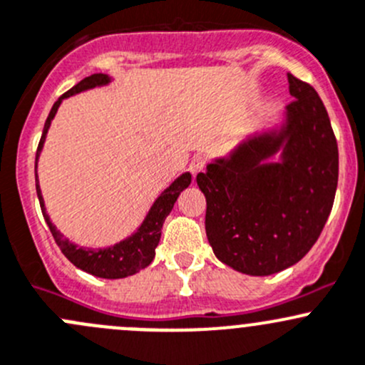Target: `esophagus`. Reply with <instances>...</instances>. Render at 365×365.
<instances>
[{
	"label": "esophagus",
	"mask_w": 365,
	"mask_h": 365,
	"mask_svg": "<svg viewBox=\"0 0 365 365\" xmlns=\"http://www.w3.org/2000/svg\"><path fill=\"white\" fill-rule=\"evenodd\" d=\"M205 165H207V160H205L204 156H200V155L193 156V158H191V161H190V172L193 175H197L198 172L204 170Z\"/></svg>",
	"instance_id": "1"
}]
</instances>
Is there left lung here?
I'll list each match as a JSON object with an SVG mask.
<instances>
[{"mask_svg": "<svg viewBox=\"0 0 365 365\" xmlns=\"http://www.w3.org/2000/svg\"><path fill=\"white\" fill-rule=\"evenodd\" d=\"M294 101L287 125L239 145L197 175L205 195V232L217 260L269 276L306 257L332 210L339 153L313 86L288 73ZM281 148L282 161L267 164Z\"/></svg>", "mask_w": 365, "mask_h": 365, "instance_id": "left-lung-1", "label": "left lung"}]
</instances>
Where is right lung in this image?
<instances>
[{
    "instance_id": "add662e5",
    "label": "right lung",
    "mask_w": 365,
    "mask_h": 365,
    "mask_svg": "<svg viewBox=\"0 0 365 365\" xmlns=\"http://www.w3.org/2000/svg\"><path fill=\"white\" fill-rule=\"evenodd\" d=\"M110 82V77L105 73H95L91 77H86L84 81L78 82L77 86L66 91L65 95L59 96V100L52 105L51 112H48V118L45 121L42 138H40L38 149H36V160H35V178L38 181V175H36V161H38L40 151L43 148L45 135H47L48 126H51L52 118L58 112L59 103H61L63 98H68L71 95H77V93L86 91V89L96 88V86H105ZM191 182V174L186 172L181 178L175 179L160 197L156 198V202L153 204L151 210L145 216L144 223L140 225L137 232H135L131 237H128L123 242L114 244L110 247H105V250H86V247L75 246L73 242H70L68 239L63 237V234H59V230H56V227L52 225V221L48 220V214L45 212L42 191H40V186L36 184V195H38L40 207H42L43 217L47 221L48 228H51V234L54 237L56 244L59 246V250L63 251L66 258L78 269L86 270V272L93 274L96 277H105V279H121V277H128L137 274L138 270L145 269L155 258V251L158 242H160L161 237V228H163L165 217L170 214L172 207H174L175 200L181 195L184 187L190 186Z\"/></svg>"
}]
</instances>
